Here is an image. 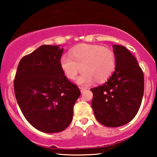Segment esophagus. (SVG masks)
I'll use <instances>...</instances> for the list:
<instances>
[{"mask_svg":"<svg viewBox=\"0 0 157 157\" xmlns=\"http://www.w3.org/2000/svg\"><path fill=\"white\" fill-rule=\"evenodd\" d=\"M79 89H80V90H81V92H83L85 89H86L87 88L86 87H83V86H79Z\"/></svg>","mask_w":157,"mask_h":157,"instance_id":"obj_1","label":"esophagus"}]
</instances>
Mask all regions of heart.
I'll use <instances>...</instances> for the list:
<instances>
[{"label":"heart","instance_id":"b5f03b06","mask_svg":"<svg viewBox=\"0 0 157 157\" xmlns=\"http://www.w3.org/2000/svg\"><path fill=\"white\" fill-rule=\"evenodd\" d=\"M63 55L60 66L68 78L74 80L81 70L83 71L77 79L79 84L87 85L94 79L98 82L106 80L116 66L115 55L111 49L98 45L80 44Z\"/></svg>","mask_w":157,"mask_h":157}]
</instances>
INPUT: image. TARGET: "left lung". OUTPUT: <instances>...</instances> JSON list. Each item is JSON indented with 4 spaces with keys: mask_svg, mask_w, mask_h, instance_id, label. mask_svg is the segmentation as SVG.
Listing matches in <instances>:
<instances>
[{
    "mask_svg": "<svg viewBox=\"0 0 157 157\" xmlns=\"http://www.w3.org/2000/svg\"><path fill=\"white\" fill-rule=\"evenodd\" d=\"M116 68L108 81L93 88L92 109L97 121L108 127L128 123L140 108L144 90L142 69L123 46L113 45Z\"/></svg>",
    "mask_w": 157,
    "mask_h": 157,
    "instance_id": "obj_1",
    "label": "left lung"
}]
</instances>
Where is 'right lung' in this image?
Here are the masks:
<instances>
[{
    "label": "right lung",
    "mask_w": 157,
    "mask_h": 157,
    "mask_svg": "<svg viewBox=\"0 0 157 157\" xmlns=\"http://www.w3.org/2000/svg\"><path fill=\"white\" fill-rule=\"evenodd\" d=\"M63 51L59 46L43 45L21 59L15 76L18 106L27 121L43 132L66 129L81 94L60 66Z\"/></svg>",
    "instance_id": "right-lung-1"
}]
</instances>
